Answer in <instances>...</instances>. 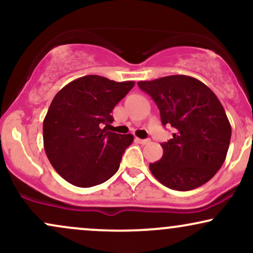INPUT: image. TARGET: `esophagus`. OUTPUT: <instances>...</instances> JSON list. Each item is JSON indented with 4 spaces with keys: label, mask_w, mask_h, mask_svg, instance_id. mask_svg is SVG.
<instances>
[{
    "label": "esophagus",
    "mask_w": 253,
    "mask_h": 253,
    "mask_svg": "<svg viewBox=\"0 0 253 253\" xmlns=\"http://www.w3.org/2000/svg\"><path fill=\"white\" fill-rule=\"evenodd\" d=\"M136 141H138L139 144H141V145H146V144H150V139H139V138H136Z\"/></svg>",
    "instance_id": "1"
}]
</instances>
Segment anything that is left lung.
Returning a JSON list of instances; mask_svg holds the SVG:
<instances>
[{"instance_id":"left-lung-1","label":"left lung","mask_w":253,"mask_h":253,"mask_svg":"<svg viewBox=\"0 0 253 253\" xmlns=\"http://www.w3.org/2000/svg\"><path fill=\"white\" fill-rule=\"evenodd\" d=\"M138 86L153 98L163 126L173 128L172 139L161 144V161L150 164L152 175L179 191L207 183L225 162L232 133L216 95L184 75L141 81Z\"/></svg>"}]
</instances>
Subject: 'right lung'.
<instances>
[{"label": "right lung", "instance_id": "right-lung-1", "mask_svg": "<svg viewBox=\"0 0 253 253\" xmlns=\"http://www.w3.org/2000/svg\"><path fill=\"white\" fill-rule=\"evenodd\" d=\"M133 86V81L89 75L58 91L43 119V147L65 181L89 188L117 172L133 135L109 132L107 126L114 120L110 113Z\"/></svg>", "mask_w": 253, "mask_h": 253}]
</instances>
